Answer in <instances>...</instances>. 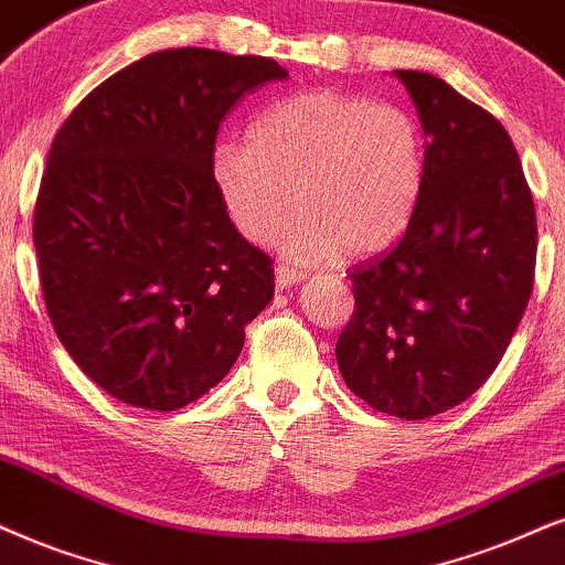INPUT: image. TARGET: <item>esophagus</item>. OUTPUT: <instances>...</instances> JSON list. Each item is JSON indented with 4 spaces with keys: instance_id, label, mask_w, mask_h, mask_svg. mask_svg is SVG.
Segmentation results:
<instances>
[{
    "instance_id": "esophagus-1",
    "label": "esophagus",
    "mask_w": 565,
    "mask_h": 565,
    "mask_svg": "<svg viewBox=\"0 0 565 565\" xmlns=\"http://www.w3.org/2000/svg\"><path fill=\"white\" fill-rule=\"evenodd\" d=\"M305 274L297 268H289V266H278L276 268V287L278 289H287V287H295L297 281H302Z\"/></svg>"
}]
</instances>
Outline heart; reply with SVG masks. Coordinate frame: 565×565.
Wrapping results in <instances>:
<instances>
[{"instance_id": "obj_1", "label": "heart", "mask_w": 565, "mask_h": 565, "mask_svg": "<svg viewBox=\"0 0 565 565\" xmlns=\"http://www.w3.org/2000/svg\"><path fill=\"white\" fill-rule=\"evenodd\" d=\"M211 177L232 224L297 263L377 255L404 237L427 182L423 122L398 104L333 88L299 90L268 104L249 142L213 148Z\"/></svg>"}]
</instances>
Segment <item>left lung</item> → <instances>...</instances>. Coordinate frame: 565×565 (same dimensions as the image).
Segmentation results:
<instances>
[{
  "label": "left lung",
  "instance_id": "8db88e82",
  "mask_svg": "<svg viewBox=\"0 0 565 565\" xmlns=\"http://www.w3.org/2000/svg\"><path fill=\"white\" fill-rule=\"evenodd\" d=\"M427 135V182L404 237L349 270L341 375L373 409L427 419L498 367L534 284L537 216L503 125L440 77L396 70Z\"/></svg>",
  "mask_w": 565,
  "mask_h": 565
}]
</instances>
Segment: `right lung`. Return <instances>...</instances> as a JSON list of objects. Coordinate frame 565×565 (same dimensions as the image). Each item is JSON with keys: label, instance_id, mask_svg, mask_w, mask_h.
<instances>
[{"label": "right lung", "instance_id": "obj_1", "mask_svg": "<svg viewBox=\"0 0 565 565\" xmlns=\"http://www.w3.org/2000/svg\"><path fill=\"white\" fill-rule=\"evenodd\" d=\"M287 70L167 49L96 85L54 135L33 211L49 320L77 367L138 409L174 412L237 362L274 260L211 177L218 127Z\"/></svg>", "mask_w": 565, "mask_h": 565}]
</instances>
